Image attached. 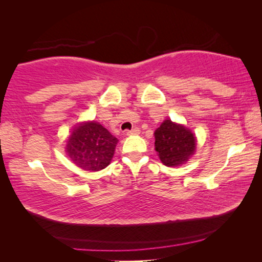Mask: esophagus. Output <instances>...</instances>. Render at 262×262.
Segmentation results:
<instances>
[{"label":"esophagus","mask_w":262,"mask_h":262,"mask_svg":"<svg viewBox=\"0 0 262 262\" xmlns=\"http://www.w3.org/2000/svg\"><path fill=\"white\" fill-rule=\"evenodd\" d=\"M137 134H140V128H137V127L133 128L132 130L127 132V135H137Z\"/></svg>","instance_id":"obj_1"}]
</instances>
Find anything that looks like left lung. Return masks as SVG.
Wrapping results in <instances>:
<instances>
[{
  "label": "left lung",
  "mask_w": 262,
  "mask_h": 262,
  "mask_svg": "<svg viewBox=\"0 0 262 262\" xmlns=\"http://www.w3.org/2000/svg\"><path fill=\"white\" fill-rule=\"evenodd\" d=\"M196 148V140L192 132L183 125H177L170 119L155 130V149L162 163L166 166H178L187 162Z\"/></svg>",
  "instance_id": "8db88e82"
}]
</instances>
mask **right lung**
<instances>
[{
    "label": "right lung",
    "mask_w": 262,
    "mask_h": 262,
    "mask_svg": "<svg viewBox=\"0 0 262 262\" xmlns=\"http://www.w3.org/2000/svg\"><path fill=\"white\" fill-rule=\"evenodd\" d=\"M117 143V137L100 123L84 122L69 136L66 151L78 167L85 171H99L111 163Z\"/></svg>",
    "instance_id": "1"
}]
</instances>
